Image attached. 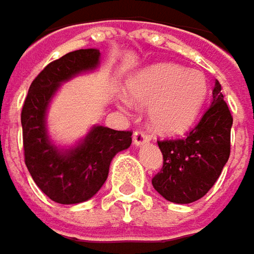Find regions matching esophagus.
<instances>
[{
	"mask_svg": "<svg viewBox=\"0 0 254 254\" xmlns=\"http://www.w3.org/2000/svg\"><path fill=\"white\" fill-rule=\"evenodd\" d=\"M148 142H149V136L145 133V132H142V130H136V132L133 133V145H135V146H140V145L148 143Z\"/></svg>",
	"mask_w": 254,
	"mask_h": 254,
	"instance_id": "1",
	"label": "esophagus"
}]
</instances>
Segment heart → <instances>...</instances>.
<instances>
[{"label": "heart", "instance_id": "heart-1", "mask_svg": "<svg viewBox=\"0 0 254 254\" xmlns=\"http://www.w3.org/2000/svg\"><path fill=\"white\" fill-rule=\"evenodd\" d=\"M127 91L118 95L130 109L149 106V122L160 133H178L189 127L203 106L209 82L203 72L178 64H155L127 81Z\"/></svg>", "mask_w": 254, "mask_h": 254}]
</instances>
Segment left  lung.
<instances>
[{
	"instance_id": "8db88e82",
	"label": "left lung",
	"mask_w": 254,
	"mask_h": 254,
	"mask_svg": "<svg viewBox=\"0 0 254 254\" xmlns=\"http://www.w3.org/2000/svg\"><path fill=\"white\" fill-rule=\"evenodd\" d=\"M220 91L222 86L216 81L212 105L186 138L158 142L163 166L152 185L169 202L186 204L199 200L226 165L233 118Z\"/></svg>"
}]
</instances>
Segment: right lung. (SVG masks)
Wrapping results in <instances>:
<instances>
[{
  "label": "right lung",
  "instance_id": "obj_1",
  "mask_svg": "<svg viewBox=\"0 0 254 254\" xmlns=\"http://www.w3.org/2000/svg\"><path fill=\"white\" fill-rule=\"evenodd\" d=\"M101 64L96 48L78 50L48 64L32 81L21 112L24 156L34 182L51 200L75 204L89 200L105 183L118 152L132 143L130 130L94 125L71 148H58L48 135L47 114L64 82L95 71Z\"/></svg>",
  "mask_w": 254,
  "mask_h": 254
}]
</instances>
